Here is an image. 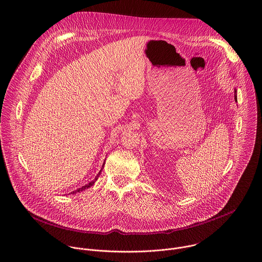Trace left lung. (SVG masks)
Returning a JSON list of instances; mask_svg holds the SVG:
<instances>
[{
	"label": "left lung",
	"mask_w": 262,
	"mask_h": 262,
	"mask_svg": "<svg viewBox=\"0 0 262 262\" xmlns=\"http://www.w3.org/2000/svg\"><path fill=\"white\" fill-rule=\"evenodd\" d=\"M234 100H235V101H236V91H235V92H234Z\"/></svg>",
	"instance_id": "obj_1"
}]
</instances>
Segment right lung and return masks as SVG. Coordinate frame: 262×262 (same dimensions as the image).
I'll list each match as a JSON object with an SVG mask.
<instances>
[{
    "instance_id": "add662e5",
    "label": "right lung",
    "mask_w": 262,
    "mask_h": 262,
    "mask_svg": "<svg viewBox=\"0 0 262 262\" xmlns=\"http://www.w3.org/2000/svg\"><path fill=\"white\" fill-rule=\"evenodd\" d=\"M104 164H105V163H104ZM104 164H103V167H104ZM102 169H103V168H102ZM102 169H101V170H100V172H99V173H98V176H96V178H95V179H94V180H93V181H92V182H90V183H89V184H86V185H85V186H82V187H81V188H79V189H77V190H75V191H73V192H71V193H73V194H74V193H77V192H80V191H82V190H85V189H86V188H89V187H91V186H93V185H94V184H95V182H96V181H97V179H98V178H99V176H100V173H101V171H102Z\"/></svg>"
}]
</instances>
